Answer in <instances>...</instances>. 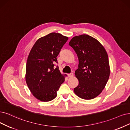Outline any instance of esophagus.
I'll use <instances>...</instances> for the list:
<instances>
[{
	"mask_svg": "<svg viewBox=\"0 0 130 130\" xmlns=\"http://www.w3.org/2000/svg\"><path fill=\"white\" fill-rule=\"evenodd\" d=\"M68 76H69V78H72V77H73V74L72 73H70V74H68Z\"/></svg>",
	"mask_w": 130,
	"mask_h": 130,
	"instance_id": "obj_1",
	"label": "esophagus"
}]
</instances>
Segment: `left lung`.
I'll list each match as a JSON object with an SVG mask.
<instances>
[{
    "mask_svg": "<svg viewBox=\"0 0 130 130\" xmlns=\"http://www.w3.org/2000/svg\"><path fill=\"white\" fill-rule=\"evenodd\" d=\"M69 45L79 60L78 69L75 71L79 85L74 92L81 99H94L102 93L109 78L107 52L99 41L86 34L73 37Z\"/></svg>",
    "mask_w": 130,
    "mask_h": 130,
    "instance_id": "left-lung-1",
    "label": "left lung"
}]
</instances>
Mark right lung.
<instances>
[{
  "mask_svg": "<svg viewBox=\"0 0 130 130\" xmlns=\"http://www.w3.org/2000/svg\"><path fill=\"white\" fill-rule=\"evenodd\" d=\"M68 37L51 32L38 39L30 51L26 64L25 79L28 88L37 100H54L67 75L54 68L57 57Z\"/></svg>",
  "mask_w": 130,
  "mask_h": 130,
  "instance_id": "right-lung-1",
  "label": "right lung"
}]
</instances>
